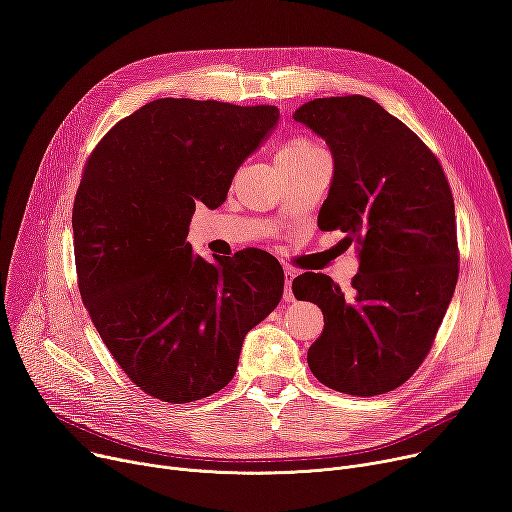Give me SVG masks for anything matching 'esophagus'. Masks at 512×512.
Returning a JSON list of instances; mask_svg holds the SVG:
<instances>
[{
  "instance_id": "34e87169",
  "label": "esophagus",
  "mask_w": 512,
  "mask_h": 512,
  "mask_svg": "<svg viewBox=\"0 0 512 512\" xmlns=\"http://www.w3.org/2000/svg\"><path fill=\"white\" fill-rule=\"evenodd\" d=\"M284 278H286L284 301H292V299H294V294H292V280L297 278V270H292V267H286V270H284Z\"/></svg>"
}]
</instances>
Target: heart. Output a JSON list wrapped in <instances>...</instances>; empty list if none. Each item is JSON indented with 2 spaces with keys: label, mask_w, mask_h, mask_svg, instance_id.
I'll return each mask as SVG.
<instances>
[{
  "label": "heart",
  "mask_w": 512,
  "mask_h": 512,
  "mask_svg": "<svg viewBox=\"0 0 512 512\" xmlns=\"http://www.w3.org/2000/svg\"><path fill=\"white\" fill-rule=\"evenodd\" d=\"M319 157H328V155L317 143H313L309 139H294L280 147V151L276 155V164L278 166H299V164H307V161H313Z\"/></svg>",
  "instance_id": "b5f03b06"
}]
</instances>
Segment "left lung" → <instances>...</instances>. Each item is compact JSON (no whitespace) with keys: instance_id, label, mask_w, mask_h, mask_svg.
Returning a JSON list of instances; mask_svg holds the SVG:
<instances>
[{"instance_id":"1","label":"left lung","mask_w":512,"mask_h":512,"mask_svg":"<svg viewBox=\"0 0 512 512\" xmlns=\"http://www.w3.org/2000/svg\"><path fill=\"white\" fill-rule=\"evenodd\" d=\"M294 120L334 157L317 226L359 242L361 259L351 297L326 274L292 280L294 297L324 313L309 369L336 392L386 394L425 361L459 280L450 184L432 149L369 97L313 99Z\"/></svg>"}]
</instances>
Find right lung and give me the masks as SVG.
I'll return each mask as SVG.
<instances>
[{"label":"right lung","mask_w":512,"mask_h":512,"mask_svg":"<svg viewBox=\"0 0 512 512\" xmlns=\"http://www.w3.org/2000/svg\"><path fill=\"white\" fill-rule=\"evenodd\" d=\"M276 105L164 97L91 151L72 207L78 290L107 351L145 394L184 405L222 390L242 340L284 292L274 255L193 253L195 207L226 201L278 124Z\"/></svg>","instance_id":"1"}]
</instances>
